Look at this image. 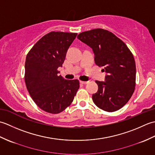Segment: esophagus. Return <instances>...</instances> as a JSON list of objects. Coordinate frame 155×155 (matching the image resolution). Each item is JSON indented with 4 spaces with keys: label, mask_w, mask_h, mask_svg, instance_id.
Masks as SVG:
<instances>
[{
    "label": "esophagus",
    "mask_w": 155,
    "mask_h": 155,
    "mask_svg": "<svg viewBox=\"0 0 155 155\" xmlns=\"http://www.w3.org/2000/svg\"><path fill=\"white\" fill-rule=\"evenodd\" d=\"M81 83L83 84H87L88 83V81H81Z\"/></svg>",
    "instance_id": "34e87169"
}]
</instances>
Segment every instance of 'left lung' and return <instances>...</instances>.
Segmentation results:
<instances>
[{
    "label": "left lung",
    "mask_w": 155,
    "mask_h": 155,
    "mask_svg": "<svg viewBox=\"0 0 155 155\" xmlns=\"http://www.w3.org/2000/svg\"><path fill=\"white\" fill-rule=\"evenodd\" d=\"M77 38L93 49L95 63L103 67L106 72L104 81H95L98 88L92 96L94 103L107 112L120 109L129 101L135 87L133 54L124 42L104 29L83 32Z\"/></svg>",
    "instance_id": "1"
}]
</instances>
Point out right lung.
I'll use <instances>...</instances> for the list:
<instances>
[{
	"label": "right lung",
	"mask_w": 155,
	"mask_h": 155,
	"mask_svg": "<svg viewBox=\"0 0 155 155\" xmlns=\"http://www.w3.org/2000/svg\"><path fill=\"white\" fill-rule=\"evenodd\" d=\"M77 35L72 32H49L33 46L26 58L25 80L27 90L37 106L47 113L63 111L72 103L79 88L77 79L66 80L58 71Z\"/></svg>",
	"instance_id": "right-lung-1"
}]
</instances>
